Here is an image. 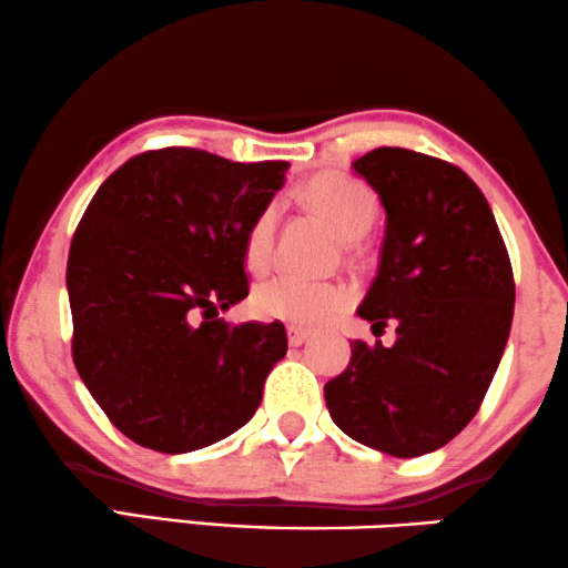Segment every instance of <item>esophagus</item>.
<instances>
[{
	"label": "esophagus",
	"instance_id": "1",
	"mask_svg": "<svg viewBox=\"0 0 568 568\" xmlns=\"http://www.w3.org/2000/svg\"><path fill=\"white\" fill-rule=\"evenodd\" d=\"M286 338H290V345H294V348H300L302 343L310 341V333L302 331V327H286Z\"/></svg>",
	"mask_w": 568,
	"mask_h": 568
}]
</instances>
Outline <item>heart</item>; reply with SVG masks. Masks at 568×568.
Here are the masks:
<instances>
[{"mask_svg": "<svg viewBox=\"0 0 568 568\" xmlns=\"http://www.w3.org/2000/svg\"><path fill=\"white\" fill-rule=\"evenodd\" d=\"M304 202L333 227L343 241H356L372 227L376 200L364 184L341 174L315 176L302 189ZM276 207L268 204L253 220L243 243V258L253 274L266 271L274 248ZM351 304V292L341 284L307 282L297 276L268 278L253 292L251 310L258 320H276L294 327H320L338 317Z\"/></svg>", "mask_w": 568, "mask_h": 568, "instance_id": "heart-1", "label": "heart"}]
</instances>
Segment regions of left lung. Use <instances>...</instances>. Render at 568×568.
I'll list each match as a JSON object with an SVG mask.
<instances>
[{"instance_id": "8db88e82", "label": "left lung", "mask_w": 568, "mask_h": 568, "mask_svg": "<svg viewBox=\"0 0 568 568\" xmlns=\"http://www.w3.org/2000/svg\"><path fill=\"white\" fill-rule=\"evenodd\" d=\"M353 171L386 212L379 271L356 312L372 331L397 325V341H353L325 402L353 440L415 458L454 440L495 379L513 325V266L489 202L454 163L376 148Z\"/></svg>"}]
</instances>
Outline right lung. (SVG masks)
<instances>
[{"label": "right lung", "instance_id": "1", "mask_svg": "<svg viewBox=\"0 0 568 568\" xmlns=\"http://www.w3.org/2000/svg\"><path fill=\"white\" fill-rule=\"evenodd\" d=\"M286 169L163 148L122 163L89 202L65 268L73 364L138 446L189 454L258 409L284 325L217 315L248 297L245 233Z\"/></svg>", "mask_w": 568, "mask_h": 568}]
</instances>
